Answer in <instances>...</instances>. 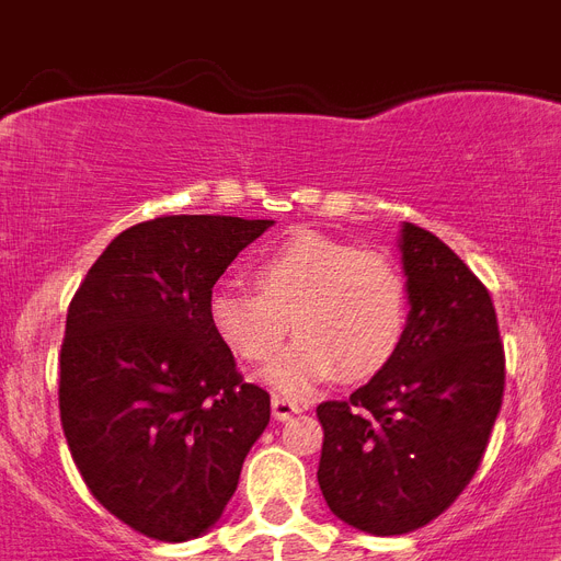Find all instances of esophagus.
I'll return each mask as SVG.
<instances>
[{"label": "esophagus", "instance_id": "1", "mask_svg": "<svg viewBox=\"0 0 561 561\" xmlns=\"http://www.w3.org/2000/svg\"><path fill=\"white\" fill-rule=\"evenodd\" d=\"M271 408H273V419H276V422H288L290 416L302 413V404H297V401H290V399H282V396H276V399L271 401Z\"/></svg>", "mask_w": 561, "mask_h": 561}]
</instances>
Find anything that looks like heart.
<instances>
[{
	"label": "heart",
	"mask_w": 561,
	"mask_h": 561,
	"mask_svg": "<svg viewBox=\"0 0 561 561\" xmlns=\"http://www.w3.org/2000/svg\"><path fill=\"white\" fill-rule=\"evenodd\" d=\"M259 294L215 285L206 323L241 364L276 352L285 320L297 343L262 373L288 399H302L334 378L364 381L390 367L408 334V282L390 255L320 236L294 232L253 264Z\"/></svg>",
	"instance_id": "b5f03b06"
}]
</instances>
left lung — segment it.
<instances>
[{"instance_id":"1","label":"left lung","mask_w":561,"mask_h":561,"mask_svg":"<svg viewBox=\"0 0 561 561\" xmlns=\"http://www.w3.org/2000/svg\"><path fill=\"white\" fill-rule=\"evenodd\" d=\"M408 334L390 367L317 408V480L341 522L404 536L474 478L504 399V346L483 282L434 232L401 224Z\"/></svg>"}]
</instances>
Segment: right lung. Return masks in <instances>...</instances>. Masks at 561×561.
Here are the masks:
<instances>
[{"label":"right lung","instance_id":"obj_1","mask_svg":"<svg viewBox=\"0 0 561 561\" xmlns=\"http://www.w3.org/2000/svg\"><path fill=\"white\" fill-rule=\"evenodd\" d=\"M273 220L169 215L125 229L66 314L60 422L107 513L148 539L220 522L271 396L244 383L206 323V297Z\"/></svg>","mask_w":561,"mask_h":561}]
</instances>
